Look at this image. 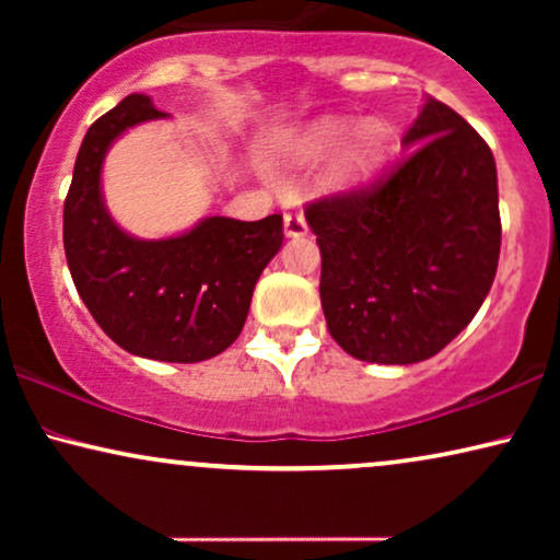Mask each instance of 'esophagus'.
<instances>
[{
  "mask_svg": "<svg viewBox=\"0 0 560 560\" xmlns=\"http://www.w3.org/2000/svg\"><path fill=\"white\" fill-rule=\"evenodd\" d=\"M282 224H285V234L288 236H303L308 232V224H305V217L298 211H288L285 217H282Z\"/></svg>",
  "mask_w": 560,
  "mask_h": 560,
  "instance_id": "obj_1",
  "label": "esophagus"
}]
</instances>
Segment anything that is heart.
Here are the masks:
<instances>
[{
    "mask_svg": "<svg viewBox=\"0 0 560 560\" xmlns=\"http://www.w3.org/2000/svg\"><path fill=\"white\" fill-rule=\"evenodd\" d=\"M349 142V171H366L382 152V135L374 125H351V121L328 119L308 129V135L298 144V155L305 160L331 158Z\"/></svg>",
    "mask_w": 560,
    "mask_h": 560,
    "instance_id": "obj_1",
    "label": "heart"
}]
</instances>
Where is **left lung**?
Listing matches in <instances>:
<instances>
[{
    "mask_svg": "<svg viewBox=\"0 0 560 560\" xmlns=\"http://www.w3.org/2000/svg\"><path fill=\"white\" fill-rule=\"evenodd\" d=\"M402 148L370 186L305 206L328 331L374 364L439 354L477 316L500 262L497 167L477 129L428 96Z\"/></svg>",
    "mask_w": 560,
    "mask_h": 560,
    "instance_id": "left-lung-1",
    "label": "left lung"
}]
</instances>
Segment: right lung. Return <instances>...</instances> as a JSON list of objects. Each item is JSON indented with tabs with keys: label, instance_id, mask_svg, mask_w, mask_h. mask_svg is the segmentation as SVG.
I'll return each instance as SVG.
<instances>
[{
	"label": "right lung",
	"instance_id": "right-lung-1",
	"mask_svg": "<svg viewBox=\"0 0 560 560\" xmlns=\"http://www.w3.org/2000/svg\"><path fill=\"white\" fill-rule=\"evenodd\" d=\"M165 117L150 96L129 94L89 127L63 206V247L81 301L114 343L190 364L242 334L259 275L282 247V217H209L167 240H137L114 224L102 196L106 150L129 127Z\"/></svg>",
	"mask_w": 560,
	"mask_h": 560
}]
</instances>
